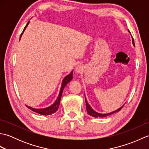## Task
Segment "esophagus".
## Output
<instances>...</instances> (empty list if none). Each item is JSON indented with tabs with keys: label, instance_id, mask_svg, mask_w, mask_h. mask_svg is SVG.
Returning a JSON list of instances; mask_svg holds the SVG:
<instances>
[{
	"label": "esophagus",
	"instance_id": "esophagus-1",
	"mask_svg": "<svg viewBox=\"0 0 149 149\" xmlns=\"http://www.w3.org/2000/svg\"><path fill=\"white\" fill-rule=\"evenodd\" d=\"M82 71H83V67L81 66H77L76 67V72L78 73H81Z\"/></svg>",
	"mask_w": 149,
	"mask_h": 149
}]
</instances>
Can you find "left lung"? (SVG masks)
Returning <instances> with one entry per match:
<instances>
[{
	"mask_svg": "<svg viewBox=\"0 0 149 149\" xmlns=\"http://www.w3.org/2000/svg\"><path fill=\"white\" fill-rule=\"evenodd\" d=\"M129 32L130 33V31H129ZM132 43H133V45L135 47L134 42V40H133V39H132ZM85 101H86V111H87L88 114H89V115H90V116H91L95 117V118H97V117H101V118H102V117H106V116H107L111 115V114H113V113H116V112H118V111H120L122 109L123 106H124V105L122 106L121 107H120L119 109H118L116 110V111H114L111 112V113H107V114H101V113H97V112H96V111H94L92 108H91V107H90V106L89 104H88V103L87 102L86 99V97H85Z\"/></svg>",
	"mask_w": 149,
	"mask_h": 149,
	"instance_id": "8db88e82",
	"label": "left lung"
}]
</instances>
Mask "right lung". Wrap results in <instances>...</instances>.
Here are the masks:
<instances>
[{"label":"right lung","instance_id":"right-lung-1","mask_svg":"<svg viewBox=\"0 0 149 149\" xmlns=\"http://www.w3.org/2000/svg\"><path fill=\"white\" fill-rule=\"evenodd\" d=\"M29 22H28V23L27 24L26 27H24L23 31H22L21 36H22V34H23L24 30L26 29V28L27 26V25L29 24ZM21 36H20V38H21ZM72 75H73V71H72L68 75H66V76L64 78V79L63 80L61 90H60V91H59V96L58 97V99H57V100L55 101V102L54 103L52 106H50L48 107H47V108H44V109H34V108H33V107H31L29 106H27V107L29 109H30L31 111H33L37 113L38 114H40V115H52V114L56 113L59 108L60 100H61V98L63 89H64V88L66 85V84L68 83L72 79Z\"/></svg>","mask_w":149,"mask_h":149}]
</instances>
